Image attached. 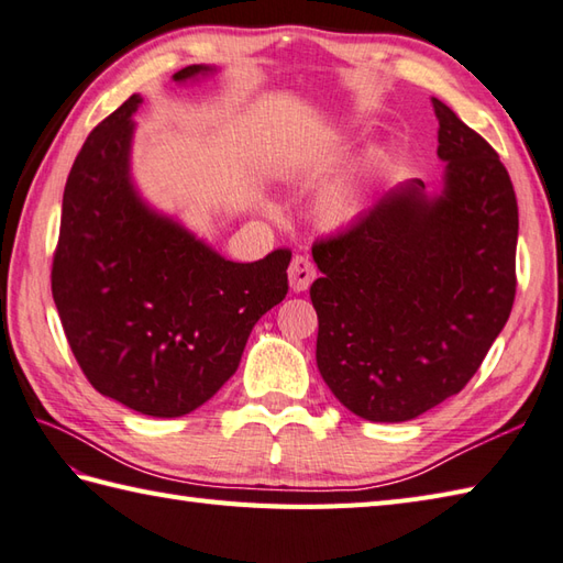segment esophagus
I'll list each match as a JSON object with an SVG mask.
<instances>
[{"instance_id": "esophagus-1", "label": "esophagus", "mask_w": 563, "mask_h": 563, "mask_svg": "<svg viewBox=\"0 0 563 563\" xmlns=\"http://www.w3.org/2000/svg\"><path fill=\"white\" fill-rule=\"evenodd\" d=\"M288 278H290V288L292 292H305L312 280L317 278V268L314 263L309 261L307 256H295L290 268H288Z\"/></svg>"}]
</instances>
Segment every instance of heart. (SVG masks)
<instances>
[{
	"instance_id": "obj_1",
	"label": "heart",
	"mask_w": 563,
	"mask_h": 563,
	"mask_svg": "<svg viewBox=\"0 0 563 563\" xmlns=\"http://www.w3.org/2000/svg\"><path fill=\"white\" fill-rule=\"evenodd\" d=\"M365 208H367V184L363 178H351L349 184H341L339 188L331 190L321 212H324V218L331 224H345L361 218Z\"/></svg>"
}]
</instances>
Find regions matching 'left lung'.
<instances>
[{
	"label": "left lung",
	"instance_id": "left-lung-1",
	"mask_svg": "<svg viewBox=\"0 0 563 563\" xmlns=\"http://www.w3.org/2000/svg\"><path fill=\"white\" fill-rule=\"evenodd\" d=\"M442 190L421 178L321 239L317 365L345 409L401 423L462 391L516 300L518 200L496 150L433 99Z\"/></svg>",
	"mask_w": 563,
	"mask_h": 563
}]
</instances>
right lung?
<instances>
[{
	"label": "right lung",
	"mask_w": 563,
	"mask_h": 563,
	"mask_svg": "<svg viewBox=\"0 0 563 563\" xmlns=\"http://www.w3.org/2000/svg\"><path fill=\"white\" fill-rule=\"evenodd\" d=\"M218 67L188 65L174 81ZM142 97L91 130L67 176L53 256V300L81 373L137 413L196 411L230 379L256 321L288 295L290 251L227 261L130 176Z\"/></svg>",
	"instance_id": "obj_1"
}]
</instances>
